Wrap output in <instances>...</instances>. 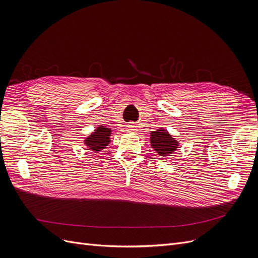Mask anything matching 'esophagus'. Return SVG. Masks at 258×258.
I'll list each match as a JSON object with an SVG mask.
<instances>
[{
  "label": "esophagus",
  "instance_id": "34e87169",
  "mask_svg": "<svg viewBox=\"0 0 258 258\" xmlns=\"http://www.w3.org/2000/svg\"><path fill=\"white\" fill-rule=\"evenodd\" d=\"M127 130H128V131H131V132H135L137 129H136V126H134V124H128V126H127Z\"/></svg>",
  "mask_w": 258,
  "mask_h": 258
}]
</instances>
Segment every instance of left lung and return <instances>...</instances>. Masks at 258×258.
I'll list each match as a JSON object with an SVG mask.
<instances>
[{
	"mask_svg": "<svg viewBox=\"0 0 258 258\" xmlns=\"http://www.w3.org/2000/svg\"><path fill=\"white\" fill-rule=\"evenodd\" d=\"M150 142L153 150L162 157H168L174 154L179 146L178 141L169 134L165 128H159L156 131L150 132Z\"/></svg>",
	"mask_w": 258,
	"mask_h": 258,
	"instance_id": "8db88e82",
	"label": "left lung"
}]
</instances>
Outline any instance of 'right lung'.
<instances>
[{
	"label": "right lung",
	"instance_id": "obj_1",
	"mask_svg": "<svg viewBox=\"0 0 258 258\" xmlns=\"http://www.w3.org/2000/svg\"><path fill=\"white\" fill-rule=\"evenodd\" d=\"M111 136H112V129L107 128L105 126H99L93 130L88 137L84 139V144L86 145L87 150L98 153L100 151L104 150V148L111 143Z\"/></svg>",
	"mask_w": 258,
	"mask_h": 258
}]
</instances>
